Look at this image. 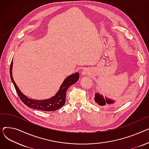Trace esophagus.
I'll use <instances>...</instances> for the list:
<instances>
[{"instance_id": "1", "label": "esophagus", "mask_w": 149, "mask_h": 149, "mask_svg": "<svg viewBox=\"0 0 149 149\" xmlns=\"http://www.w3.org/2000/svg\"><path fill=\"white\" fill-rule=\"evenodd\" d=\"M81 74L82 76H88V75L91 74L90 70H89L88 68H86V69L83 70L82 73H81Z\"/></svg>"}]
</instances>
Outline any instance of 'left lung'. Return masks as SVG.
<instances>
[{
    "instance_id": "obj_1",
    "label": "left lung",
    "mask_w": 149,
    "mask_h": 149,
    "mask_svg": "<svg viewBox=\"0 0 149 149\" xmlns=\"http://www.w3.org/2000/svg\"><path fill=\"white\" fill-rule=\"evenodd\" d=\"M94 100L95 103H97L100 106H104L106 107H111L114 106L116 100L111 98L105 97L100 93H96L95 94Z\"/></svg>"
}]
</instances>
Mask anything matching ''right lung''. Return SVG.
I'll return each mask as SVG.
<instances>
[{
	"label": "right lung",
	"instance_id": "right-lung-1",
	"mask_svg": "<svg viewBox=\"0 0 149 149\" xmlns=\"http://www.w3.org/2000/svg\"><path fill=\"white\" fill-rule=\"evenodd\" d=\"M13 60L10 65V76L11 81L14 84L15 90L18 94L21 100L25 104L26 106L33 109H38L45 111H54L62 108L65 103L66 93L70 86L75 84L79 79V73H75L67 77L63 84L60 86L59 90L56 94L49 99L46 100H33L29 99L24 95L17 86L15 81L13 79L12 74L13 70Z\"/></svg>",
	"mask_w": 149,
	"mask_h": 149
}]
</instances>
